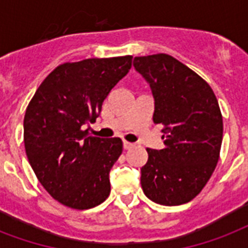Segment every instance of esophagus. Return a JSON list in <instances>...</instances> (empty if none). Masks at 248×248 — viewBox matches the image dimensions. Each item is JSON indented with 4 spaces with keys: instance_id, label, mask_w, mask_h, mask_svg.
<instances>
[{
    "instance_id": "1",
    "label": "esophagus",
    "mask_w": 248,
    "mask_h": 248,
    "mask_svg": "<svg viewBox=\"0 0 248 248\" xmlns=\"http://www.w3.org/2000/svg\"><path fill=\"white\" fill-rule=\"evenodd\" d=\"M132 147H134V144L124 140V149H126V151H127V149H130V148H132Z\"/></svg>"
}]
</instances>
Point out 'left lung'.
<instances>
[{
    "mask_svg": "<svg viewBox=\"0 0 248 248\" xmlns=\"http://www.w3.org/2000/svg\"><path fill=\"white\" fill-rule=\"evenodd\" d=\"M134 68L155 99V124H162L163 149L147 148L141 188L151 201L177 206L203 189L219 161L223 117L215 93L196 72L167 54L136 56Z\"/></svg>",
    "mask_w": 248,
    "mask_h": 248,
    "instance_id": "8db88e82",
    "label": "left lung"
}]
</instances>
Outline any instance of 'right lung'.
<instances>
[{"label": "right lung", "instance_id": "right-lung-1", "mask_svg": "<svg viewBox=\"0 0 248 248\" xmlns=\"http://www.w3.org/2000/svg\"><path fill=\"white\" fill-rule=\"evenodd\" d=\"M131 55L93 58L55 68L24 116V145L37 179L64 206L87 210L110 193L109 171L122 153L120 138L87 135L110 90L127 75Z\"/></svg>", "mask_w": 248, "mask_h": 248}]
</instances>
